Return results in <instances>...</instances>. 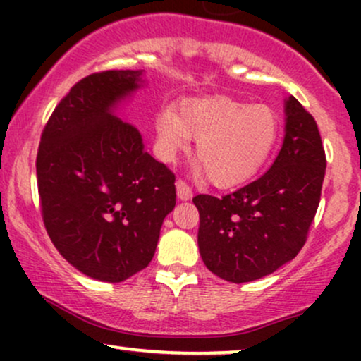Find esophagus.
<instances>
[{
	"mask_svg": "<svg viewBox=\"0 0 361 361\" xmlns=\"http://www.w3.org/2000/svg\"><path fill=\"white\" fill-rule=\"evenodd\" d=\"M176 195H178V198H180V200H183V202L190 200V198L193 197L192 188H190V186L186 185L183 180L176 181Z\"/></svg>",
	"mask_w": 361,
	"mask_h": 361,
	"instance_id": "1",
	"label": "esophagus"
}]
</instances>
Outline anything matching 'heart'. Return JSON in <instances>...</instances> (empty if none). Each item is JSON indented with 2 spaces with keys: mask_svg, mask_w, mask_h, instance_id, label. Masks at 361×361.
<instances>
[{
  "mask_svg": "<svg viewBox=\"0 0 361 361\" xmlns=\"http://www.w3.org/2000/svg\"><path fill=\"white\" fill-rule=\"evenodd\" d=\"M279 137L271 109L231 97L186 98L176 111L161 109L154 117V151L171 163L197 139L195 159L219 188L246 183L261 168Z\"/></svg>",
  "mask_w": 361,
  "mask_h": 361,
  "instance_id": "heart-1",
  "label": "heart"
}]
</instances>
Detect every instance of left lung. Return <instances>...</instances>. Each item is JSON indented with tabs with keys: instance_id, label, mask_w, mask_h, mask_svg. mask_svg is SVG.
Segmentation results:
<instances>
[{
	"instance_id": "obj_1",
	"label": "left lung",
	"mask_w": 361,
	"mask_h": 361,
	"mask_svg": "<svg viewBox=\"0 0 361 361\" xmlns=\"http://www.w3.org/2000/svg\"><path fill=\"white\" fill-rule=\"evenodd\" d=\"M326 154L316 120L285 100V137L264 175L224 195H197L198 250L205 267L233 283L263 279L299 255L321 200Z\"/></svg>"
}]
</instances>
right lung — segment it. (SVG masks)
Returning a JSON list of instances; mask_svg holds the SVG:
<instances>
[{
    "instance_id": "add662e5",
    "label": "right lung",
    "mask_w": 361,
    "mask_h": 361,
    "mask_svg": "<svg viewBox=\"0 0 361 361\" xmlns=\"http://www.w3.org/2000/svg\"><path fill=\"white\" fill-rule=\"evenodd\" d=\"M146 86L144 71L90 74L62 98L45 126L37 183L49 238L86 276L127 280L156 252L175 209V175L144 151L118 109Z\"/></svg>"
}]
</instances>
